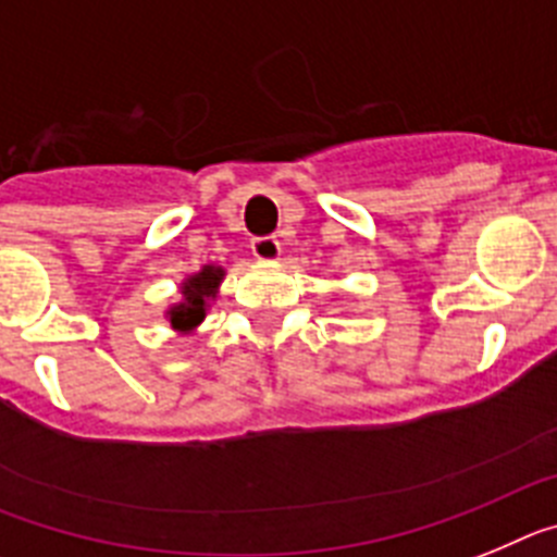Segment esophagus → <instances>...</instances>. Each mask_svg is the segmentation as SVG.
Here are the masks:
<instances>
[{
    "mask_svg": "<svg viewBox=\"0 0 557 557\" xmlns=\"http://www.w3.org/2000/svg\"><path fill=\"white\" fill-rule=\"evenodd\" d=\"M251 255L260 260V263H274L280 260L283 249H280V240L274 235H265V238L251 240Z\"/></svg>",
    "mask_w": 557,
    "mask_h": 557,
    "instance_id": "34e87169",
    "label": "esophagus"
}]
</instances>
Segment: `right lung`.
Here are the masks:
<instances>
[{
	"mask_svg": "<svg viewBox=\"0 0 557 557\" xmlns=\"http://www.w3.org/2000/svg\"><path fill=\"white\" fill-rule=\"evenodd\" d=\"M224 265L205 263L198 272L187 274L178 283V302L164 308V319L176 336H196L201 322L210 313L212 302L219 299V288L224 283Z\"/></svg>",
	"mask_w": 557,
	"mask_h": 557,
	"instance_id": "add662e5",
	"label": "right lung"
}]
</instances>
